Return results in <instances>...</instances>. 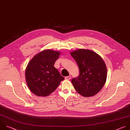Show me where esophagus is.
Returning <instances> with one entry per match:
<instances>
[{
  "mask_svg": "<svg viewBox=\"0 0 130 130\" xmlns=\"http://www.w3.org/2000/svg\"><path fill=\"white\" fill-rule=\"evenodd\" d=\"M65 79H66V80H69V79H70V78H71V76H70V75H69V76H66V77H65Z\"/></svg>",
  "mask_w": 130,
  "mask_h": 130,
  "instance_id": "34e87169",
  "label": "esophagus"
}]
</instances>
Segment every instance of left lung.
<instances>
[{"label": "left lung", "instance_id": "8db88e82", "mask_svg": "<svg viewBox=\"0 0 130 130\" xmlns=\"http://www.w3.org/2000/svg\"><path fill=\"white\" fill-rule=\"evenodd\" d=\"M79 70V75L71 83L77 93L85 97L96 94L105 85L107 69L105 62L96 53L78 49L70 53Z\"/></svg>", "mask_w": 130, "mask_h": 130}]
</instances>
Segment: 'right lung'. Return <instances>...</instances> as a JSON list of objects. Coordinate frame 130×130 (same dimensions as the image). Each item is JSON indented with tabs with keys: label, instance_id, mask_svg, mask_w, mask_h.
<instances>
[{
	"label": "right lung",
	"instance_id": "right-lung-1",
	"mask_svg": "<svg viewBox=\"0 0 130 130\" xmlns=\"http://www.w3.org/2000/svg\"><path fill=\"white\" fill-rule=\"evenodd\" d=\"M60 52L51 50L43 51L36 55L25 69V79L28 87L38 96H47L53 92L64 79L54 67Z\"/></svg>",
	"mask_w": 130,
	"mask_h": 130
}]
</instances>
